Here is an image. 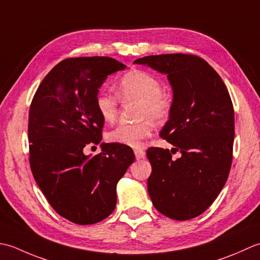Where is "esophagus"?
<instances>
[{
  "label": "esophagus",
  "instance_id": "obj_1",
  "mask_svg": "<svg viewBox=\"0 0 260 260\" xmlns=\"http://www.w3.org/2000/svg\"><path fill=\"white\" fill-rule=\"evenodd\" d=\"M135 155H136V158H137V159L139 160V159H142V158L145 157L146 152H145V150H144V149H136V150H135Z\"/></svg>",
  "mask_w": 260,
  "mask_h": 260
}]
</instances>
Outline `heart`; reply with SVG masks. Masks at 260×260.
I'll return each mask as SVG.
<instances>
[{"instance_id":"1","label":"heart","mask_w":260,"mask_h":260,"mask_svg":"<svg viewBox=\"0 0 260 260\" xmlns=\"http://www.w3.org/2000/svg\"><path fill=\"white\" fill-rule=\"evenodd\" d=\"M115 92L121 101H138L137 123H120L108 132V140L114 144L138 148L152 132L153 122L165 120L172 109L171 96L161 89V83L152 74L134 70L120 78ZM95 108L105 122H113L118 114V100L109 93H100Z\"/></svg>"}]
</instances>
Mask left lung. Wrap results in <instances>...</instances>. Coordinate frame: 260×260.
Here are the masks:
<instances>
[{"label":"left lung","instance_id":"8db88e82","mask_svg":"<svg viewBox=\"0 0 260 260\" xmlns=\"http://www.w3.org/2000/svg\"><path fill=\"white\" fill-rule=\"evenodd\" d=\"M167 75L173 88L169 119L159 136L182 156L168 149L147 150L152 171L148 193L155 208L173 220L202 214L218 198L229 176L235 139V112L222 78L202 58L166 54L139 58Z\"/></svg>","mask_w":260,"mask_h":260}]
</instances>
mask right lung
I'll use <instances>...</instances> for the list:
<instances>
[{"label":"right lung","instance_id":"obj_1","mask_svg":"<svg viewBox=\"0 0 260 260\" xmlns=\"http://www.w3.org/2000/svg\"><path fill=\"white\" fill-rule=\"evenodd\" d=\"M125 67L110 57L68 58L42 79L30 105L31 172L54 210L74 223L93 224L112 213L116 184L135 161L130 147L114 142H102L99 155L84 153L102 140L99 88Z\"/></svg>","mask_w":260,"mask_h":260}]
</instances>
